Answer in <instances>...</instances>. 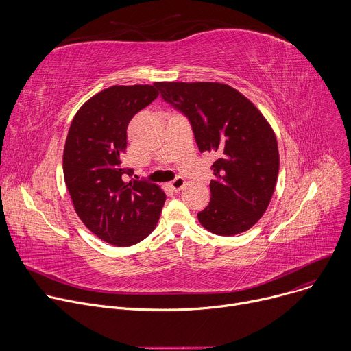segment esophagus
<instances>
[{
	"mask_svg": "<svg viewBox=\"0 0 351 351\" xmlns=\"http://www.w3.org/2000/svg\"><path fill=\"white\" fill-rule=\"evenodd\" d=\"M184 183H186V182H184V179H183L182 176H176V178L169 183V186L172 187L173 191H179V190L184 186Z\"/></svg>",
	"mask_w": 351,
	"mask_h": 351,
	"instance_id": "esophagus-1",
	"label": "esophagus"
}]
</instances>
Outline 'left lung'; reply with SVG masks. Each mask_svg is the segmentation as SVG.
<instances>
[{
    "instance_id": "left-lung-1",
    "label": "left lung",
    "mask_w": 351,
    "mask_h": 351,
    "mask_svg": "<svg viewBox=\"0 0 351 351\" xmlns=\"http://www.w3.org/2000/svg\"><path fill=\"white\" fill-rule=\"evenodd\" d=\"M165 103L183 114L202 153H213L211 202L197 214L219 236L248 230L264 215L279 172L276 137L252 101L228 84L158 83Z\"/></svg>"
}]
</instances>
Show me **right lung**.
I'll return each mask as SVG.
<instances>
[{"mask_svg": "<svg viewBox=\"0 0 351 351\" xmlns=\"http://www.w3.org/2000/svg\"><path fill=\"white\" fill-rule=\"evenodd\" d=\"M153 86H112L99 91L75 115L64 149V178L75 211L101 240L133 245L154 230L165 193L147 180H129L125 168L130 119L158 97Z\"/></svg>", "mask_w": 351, "mask_h": 351, "instance_id": "add662e5", "label": "right lung"}]
</instances>
